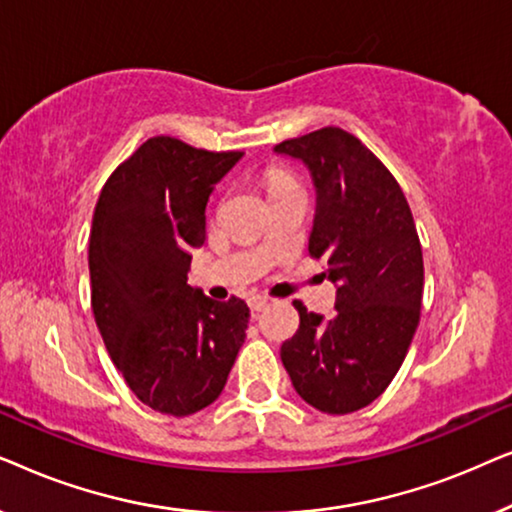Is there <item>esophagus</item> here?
I'll return each mask as SVG.
<instances>
[{
	"label": "esophagus",
	"mask_w": 512,
	"mask_h": 512,
	"mask_svg": "<svg viewBox=\"0 0 512 512\" xmlns=\"http://www.w3.org/2000/svg\"><path fill=\"white\" fill-rule=\"evenodd\" d=\"M265 305H268V298H265V296H254V298H249V307H251V312H254V314L261 312Z\"/></svg>",
	"instance_id": "obj_1"
}]
</instances>
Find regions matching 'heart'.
I'll return each instance as SVG.
<instances>
[{
    "label": "heart",
    "mask_w": 512,
    "mask_h": 512,
    "mask_svg": "<svg viewBox=\"0 0 512 512\" xmlns=\"http://www.w3.org/2000/svg\"><path fill=\"white\" fill-rule=\"evenodd\" d=\"M268 181H270V191H275V188H279V186L293 184V179L286 172H282V170H272Z\"/></svg>",
    "instance_id": "b5f03b06"
}]
</instances>
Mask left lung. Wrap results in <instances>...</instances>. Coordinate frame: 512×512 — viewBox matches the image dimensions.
Instances as JSON below:
<instances>
[{"mask_svg": "<svg viewBox=\"0 0 512 512\" xmlns=\"http://www.w3.org/2000/svg\"><path fill=\"white\" fill-rule=\"evenodd\" d=\"M275 151L312 174L310 256L338 286L331 321L293 303L300 326L282 345V363L305 403L347 415L373 403L408 354L422 307V244L394 174L354 135L331 125Z\"/></svg>", "mask_w": 512, "mask_h": 512, "instance_id": "obj_1", "label": "left lung"}]
</instances>
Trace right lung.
Returning a JSON list of instances; mask_svg holds the SVG:
<instances>
[{
	"label": "right lung",
	"instance_id": "add662e5",
	"mask_svg": "<svg viewBox=\"0 0 512 512\" xmlns=\"http://www.w3.org/2000/svg\"><path fill=\"white\" fill-rule=\"evenodd\" d=\"M242 151L151 137L114 170L90 228V303L139 401L174 417L214 403L247 335L249 307L186 284L207 240V200Z\"/></svg>",
	"mask_w": 512,
	"mask_h": 512
}]
</instances>
